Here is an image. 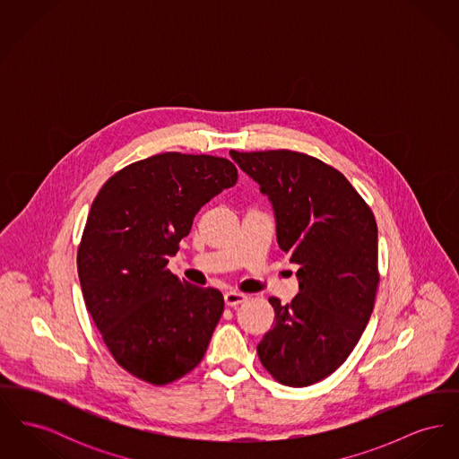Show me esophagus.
I'll return each instance as SVG.
<instances>
[{"instance_id": "esophagus-1", "label": "esophagus", "mask_w": 459, "mask_h": 459, "mask_svg": "<svg viewBox=\"0 0 459 459\" xmlns=\"http://www.w3.org/2000/svg\"><path fill=\"white\" fill-rule=\"evenodd\" d=\"M223 299H225V305L227 306H238L240 303H244L247 299L246 294L242 292H236V290H229L223 294Z\"/></svg>"}]
</instances>
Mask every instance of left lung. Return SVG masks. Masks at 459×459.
I'll return each mask as SVG.
<instances>
[{
  "instance_id": "left-lung-1",
  "label": "left lung",
  "mask_w": 459,
  "mask_h": 459,
  "mask_svg": "<svg viewBox=\"0 0 459 459\" xmlns=\"http://www.w3.org/2000/svg\"><path fill=\"white\" fill-rule=\"evenodd\" d=\"M272 203L277 242L299 264L290 305L270 298L275 325L258 356L281 384L307 387L337 370L370 320L378 284L377 221L350 180L296 152H230Z\"/></svg>"
}]
</instances>
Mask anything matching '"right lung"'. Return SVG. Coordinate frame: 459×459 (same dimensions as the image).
I'll return each instance as SVG.
<instances>
[{"label": "right lung", "mask_w": 459, "mask_h": 459, "mask_svg": "<svg viewBox=\"0 0 459 459\" xmlns=\"http://www.w3.org/2000/svg\"><path fill=\"white\" fill-rule=\"evenodd\" d=\"M236 182L225 158L154 154L109 177L92 201L77 251L82 296L115 361L144 382L170 384L206 352L223 296L167 264L199 208Z\"/></svg>", "instance_id": "add662e5"}]
</instances>
